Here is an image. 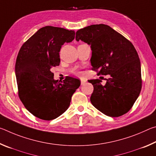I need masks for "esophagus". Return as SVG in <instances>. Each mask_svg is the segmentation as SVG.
<instances>
[{
  "label": "esophagus",
  "instance_id": "esophagus-1",
  "mask_svg": "<svg viewBox=\"0 0 156 156\" xmlns=\"http://www.w3.org/2000/svg\"><path fill=\"white\" fill-rule=\"evenodd\" d=\"M86 83V80H84V79H83V78H82V79H80V83H81V85H83V84H84V83Z\"/></svg>",
  "mask_w": 156,
  "mask_h": 156
}]
</instances>
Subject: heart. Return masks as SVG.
Listing matches in <instances>:
<instances>
[{
    "instance_id": "heart-1",
    "label": "heart",
    "mask_w": 156,
    "mask_h": 156,
    "mask_svg": "<svg viewBox=\"0 0 156 156\" xmlns=\"http://www.w3.org/2000/svg\"><path fill=\"white\" fill-rule=\"evenodd\" d=\"M75 73L76 74H80V72H79L78 71H75Z\"/></svg>"
}]
</instances>
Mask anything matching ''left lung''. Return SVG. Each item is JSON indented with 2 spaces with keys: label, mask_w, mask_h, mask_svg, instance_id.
Here are the masks:
<instances>
[{
  "label": "left lung",
  "mask_w": 156,
  "mask_h": 156,
  "mask_svg": "<svg viewBox=\"0 0 156 156\" xmlns=\"http://www.w3.org/2000/svg\"><path fill=\"white\" fill-rule=\"evenodd\" d=\"M76 40L91 45L92 70L109 75L105 85L99 79L88 80L94 86L91 104L105 115L118 117L127 113L142 88L141 66L135 47L109 26L91 25L76 31Z\"/></svg>",
  "instance_id": "obj_1"
}]
</instances>
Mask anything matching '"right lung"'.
I'll return each instance as SVG.
<instances>
[{"label":"right lung","mask_w":156,"mask_h":156,"mask_svg":"<svg viewBox=\"0 0 156 156\" xmlns=\"http://www.w3.org/2000/svg\"><path fill=\"white\" fill-rule=\"evenodd\" d=\"M74 38V31L45 26L18 52L15 65L18 96L26 109L40 119L51 120L62 115L80 85L78 79L69 76L60 83L51 72V67L60 65L62 45Z\"/></svg>","instance_id":"right-lung-1"}]
</instances>
